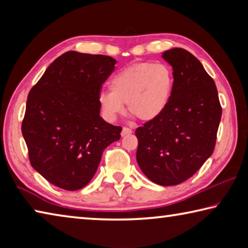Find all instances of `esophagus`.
Segmentation results:
<instances>
[{"mask_svg":"<svg viewBox=\"0 0 248 248\" xmlns=\"http://www.w3.org/2000/svg\"><path fill=\"white\" fill-rule=\"evenodd\" d=\"M132 133V129H130L128 127H124L123 128V131H121V136H127V134Z\"/></svg>","mask_w":248,"mask_h":248,"instance_id":"34e87169","label":"esophagus"}]
</instances>
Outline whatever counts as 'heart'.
Segmentation results:
<instances>
[{
  "mask_svg": "<svg viewBox=\"0 0 248 248\" xmlns=\"http://www.w3.org/2000/svg\"><path fill=\"white\" fill-rule=\"evenodd\" d=\"M174 75L164 63H139L115 74L109 82L110 92L98 95V104L108 120L129 111L142 121H151L162 114L170 103Z\"/></svg>",
  "mask_w": 248,
  "mask_h": 248,
  "instance_id": "obj_1",
  "label": "heart"
}]
</instances>
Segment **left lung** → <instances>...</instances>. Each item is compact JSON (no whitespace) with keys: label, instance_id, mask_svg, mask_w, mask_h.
Segmentation results:
<instances>
[{"label":"left lung","instance_id":"1","mask_svg":"<svg viewBox=\"0 0 248 248\" xmlns=\"http://www.w3.org/2000/svg\"><path fill=\"white\" fill-rule=\"evenodd\" d=\"M162 58L173 68V92L165 110L136 130L137 162L151 182L174 186L212 154L222 108L215 81L195 56L173 48Z\"/></svg>","mask_w":248,"mask_h":248}]
</instances>
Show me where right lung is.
I'll list each match as a JSON object with an SVG mask.
<instances>
[{
	"mask_svg": "<svg viewBox=\"0 0 248 248\" xmlns=\"http://www.w3.org/2000/svg\"><path fill=\"white\" fill-rule=\"evenodd\" d=\"M116 62L103 54L68 51L29 92L22 124L29 161L54 186L70 191L85 187L104 150L120 139L123 128L106 123L98 104Z\"/></svg>",
	"mask_w": 248,
	"mask_h": 248,
	"instance_id": "1",
	"label": "right lung"
}]
</instances>
